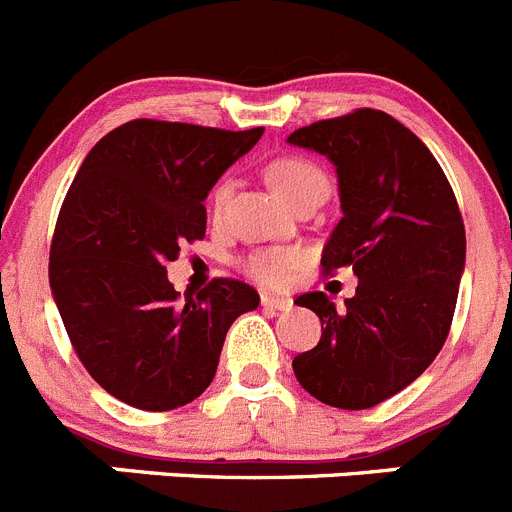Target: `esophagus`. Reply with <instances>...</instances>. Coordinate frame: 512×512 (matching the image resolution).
<instances>
[{
  "label": "esophagus",
  "mask_w": 512,
  "mask_h": 512,
  "mask_svg": "<svg viewBox=\"0 0 512 512\" xmlns=\"http://www.w3.org/2000/svg\"><path fill=\"white\" fill-rule=\"evenodd\" d=\"M261 304L266 309H274V312H287L292 309V299H284V297H269V294H261Z\"/></svg>",
  "instance_id": "34e87169"
}]
</instances>
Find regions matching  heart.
I'll return each mask as SVG.
<instances>
[{
    "label": "heart",
    "mask_w": 512,
    "mask_h": 512,
    "mask_svg": "<svg viewBox=\"0 0 512 512\" xmlns=\"http://www.w3.org/2000/svg\"><path fill=\"white\" fill-rule=\"evenodd\" d=\"M269 180L292 205L312 195V192H327L325 172L307 157L274 159L269 164ZM228 195H231V182L220 180L210 195V210H213L215 218L223 213ZM299 264H302V253L297 248H269V251H256L246 256L243 271L264 287H281V284H287V279Z\"/></svg>",
    "instance_id": "b5f03b06"
}]
</instances>
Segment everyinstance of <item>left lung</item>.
<instances>
[{
    "mask_svg": "<svg viewBox=\"0 0 512 512\" xmlns=\"http://www.w3.org/2000/svg\"><path fill=\"white\" fill-rule=\"evenodd\" d=\"M289 142L337 167L342 218L320 264L325 276L342 266L358 276L345 309L325 292L294 302L325 325L294 375L327 406L370 409L414 383L447 340L467 248L462 213L434 154L383 111L314 121Z\"/></svg>",
    "mask_w": 512,
    "mask_h": 512,
    "instance_id": "left-lung-1",
    "label": "left lung"
}]
</instances>
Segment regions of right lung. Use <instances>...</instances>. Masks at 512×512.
Segmentation results:
<instances>
[{"label":"right lung","instance_id":"1","mask_svg":"<svg viewBox=\"0 0 512 512\" xmlns=\"http://www.w3.org/2000/svg\"><path fill=\"white\" fill-rule=\"evenodd\" d=\"M264 134L134 119L83 159L55 223L50 289L93 381L144 411L195 401L218 370L225 332L259 307L246 281L218 276L180 297L167 264L203 241V200Z\"/></svg>","mask_w":512,"mask_h":512}]
</instances>
